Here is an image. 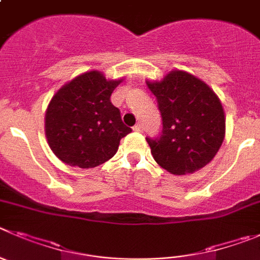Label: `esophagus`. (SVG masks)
I'll use <instances>...</instances> for the list:
<instances>
[{
    "instance_id": "obj_1",
    "label": "esophagus",
    "mask_w": 260,
    "mask_h": 260,
    "mask_svg": "<svg viewBox=\"0 0 260 260\" xmlns=\"http://www.w3.org/2000/svg\"><path fill=\"white\" fill-rule=\"evenodd\" d=\"M133 130H134V132H142V130H143L142 123H137V125H135L134 127H133Z\"/></svg>"
}]
</instances>
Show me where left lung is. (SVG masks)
Returning <instances> with one entry per match:
<instances>
[{
  "label": "left lung",
  "instance_id": "8db88e82",
  "mask_svg": "<svg viewBox=\"0 0 260 260\" xmlns=\"http://www.w3.org/2000/svg\"><path fill=\"white\" fill-rule=\"evenodd\" d=\"M156 96L162 128L148 138L152 156L175 175L194 173L209 164L222 146L225 120L222 103L205 82L173 71L161 82H148Z\"/></svg>",
  "mask_w": 260,
  "mask_h": 260
}]
</instances>
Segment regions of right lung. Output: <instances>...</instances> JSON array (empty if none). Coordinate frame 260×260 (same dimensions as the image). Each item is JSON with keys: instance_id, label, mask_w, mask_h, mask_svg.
Masks as SVG:
<instances>
[{"instance_id": "1", "label": "right lung", "mask_w": 260, "mask_h": 260, "mask_svg": "<svg viewBox=\"0 0 260 260\" xmlns=\"http://www.w3.org/2000/svg\"><path fill=\"white\" fill-rule=\"evenodd\" d=\"M121 81H107L98 71L83 73L61 87L46 112V137L63 162L82 169L99 166L117 152L132 133L111 95Z\"/></svg>"}]
</instances>
